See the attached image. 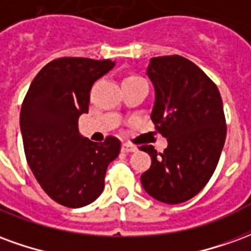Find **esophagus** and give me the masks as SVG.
<instances>
[{
	"instance_id": "1",
	"label": "esophagus",
	"mask_w": 251,
	"mask_h": 251,
	"mask_svg": "<svg viewBox=\"0 0 251 251\" xmlns=\"http://www.w3.org/2000/svg\"><path fill=\"white\" fill-rule=\"evenodd\" d=\"M136 151H137L136 145H133V144H129V142H125V144H122V152L131 153V152H136Z\"/></svg>"
}]
</instances>
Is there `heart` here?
<instances>
[{"label": "heart", "mask_w": 251, "mask_h": 251, "mask_svg": "<svg viewBox=\"0 0 251 251\" xmlns=\"http://www.w3.org/2000/svg\"><path fill=\"white\" fill-rule=\"evenodd\" d=\"M134 77H136V76H129V77H126V79H134ZM126 79H125V80H126Z\"/></svg>", "instance_id": "obj_1"}]
</instances>
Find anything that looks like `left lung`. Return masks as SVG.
<instances>
[{"mask_svg":"<svg viewBox=\"0 0 251 251\" xmlns=\"http://www.w3.org/2000/svg\"><path fill=\"white\" fill-rule=\"evenodd\" d=\"M147 75L154 87L151 118L168 147L141 151L152 165L141 184L153 199L167 204L187 201L203 189L215 171L226 140V120L215 83L179 55L152 57Z\"/></svg>","mask_w":251,"mask_h":251,"instance_id":"left-lung-1","label":"left lung"}]
</instances>
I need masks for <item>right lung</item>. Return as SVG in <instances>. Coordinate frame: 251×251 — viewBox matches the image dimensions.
Instances as JSON below:
<instances>
[{
  "instance_id": "obj_1",
  "label": "right lung",
  "mask_w": 251,
  "mask_h": 251,
  "mask_svg": "<svg viewBox=\"0 0 251 251\" xmlns=\"http://www.w3.org/2000/svg\"><path fill=\"white\" fill-rule=\"evenodd\" d=\"M115 62L86 57L52 60L30 83L20 113L25 157L41 188L59 204L79 208L93 203L104 188L109 164L121 141H90L77 120L88 113L90 90Z\"/></svg>"
}]
</instances>
